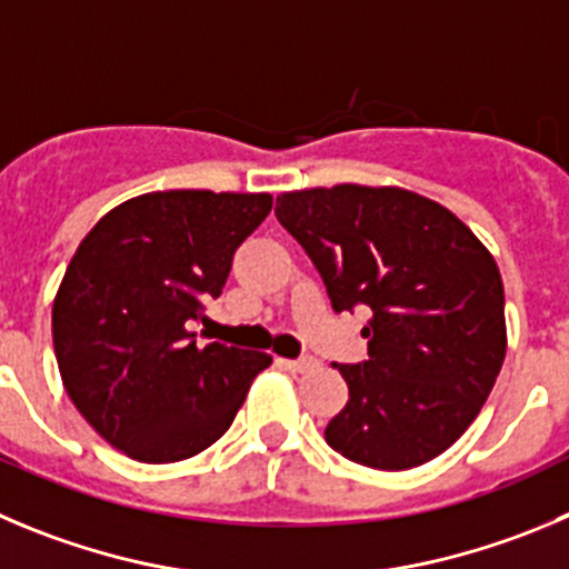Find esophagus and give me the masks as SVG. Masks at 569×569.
<instances>
[{
  "label": "esophagus",
  "mask_w": 569,
  "mask_h": 569,
  "mask_svg": "<svg viewBox=\"0 0 569 569\" xmlns=\"http://www.w3.org/2000/svg\"><path fill=\"white\" fill-rule=\"evenodd\" d=\"M286 370H291V373H306V370L317 368V359L311 357H302V359H283Z\"/></svg>",
  "instance_id": "1"
}]
</instances>
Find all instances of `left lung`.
Segmentation results:
<instances>
[{
  "instance_id": "1",
  "label": "left lung",
  "mask_w": 569,
  "mask_h": 569,
  "mask_svg": "<svg viewBox=\"0 0 569 569\" xmlns=\"http://www.w3.org/2000/svg\"><path fill=\"white\" fill-rule=\"evenodd\" d=\"M280 224L320 272L333 311L368 306V359L339 365L348 405L326 427L333 452L405 471L446 452L486 405L506 359V295L480 238L405 188L295 190ZM337 368V365H333Z\"/></svg>"
}]
</instances>
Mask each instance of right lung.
I'll return each instance as SVG.
<instances>
[{"instance_id":"add662e5","label":"right lung","mask_w":569,"mask_h":569,"mask_svg":"<svg viewBox=\"0 0 569 569\" xmlns=\"http://www.w3.org/2000/svg\"><path fill=\"white\" fill-rule=\"evenodd\" d=\"M269 193L157 190L117 204L69 260L52 345L72 405L140 463H177L230 429L269 353L196 345Z\"/></svg>"}]
</instances>
